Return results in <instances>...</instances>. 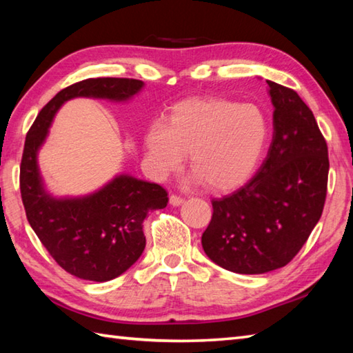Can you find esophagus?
Here are the masks:
<instances>
[{
    "mask_svg": "<svg viewBox=\"0 0 353 353\" xmlns=\"http://www.w3.org/2000/svg\"><path fill=\"white\" fill-rule=\"evenodd\" d=\"M183 201H185V199L181 197V196H174V194H171V196H170V205H172V206L182 205Z\"/></svg>",
    "mask_w": 353,
    "mask_h": 353,
    "instance_id": "1",
    "label": "esophagus"
}]
</instances>
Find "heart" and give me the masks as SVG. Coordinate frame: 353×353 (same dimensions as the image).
Here are the masks:
<instances>
[{"label":"heart","mask_w":353,"mask_h":353,"mask_svg":"<svg viewBox=\"0 0 353 353\" xmlns=\"http://www.w3.org/2000/svg\"><path fill=\"white\" fill-rule=\"evenodd\" d=\"M268 137L265 114L254 104L226 99L179 103L167 123H153L144 137L150 171L157 179L181 168L188 152L194 179L228 191L250 177Z\"/></svg>","instance_id":"heart-1"}]
</instances>
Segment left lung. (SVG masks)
Returning a JSON list of instances; mask_svg holds the SVG:
<instances>
[{
    "mask_svg": "<svg viewBox=\"0 0 353 353\" xmlns=\"http://www.w3.org/2000/svg\"><path fill=\"white\" fill-rule=\"evenodd\" d=\"M273 103V139L249 182L212 200L201 245L216 265L262 274L287 265L323 212L327 145L311 109L296 91L267 80Z\"/></svg>",
    "mask_w": 353,
    "mask_h": 353,
    "instance_id": "obj_1",
    "label": "left lung"
}]
</instances>
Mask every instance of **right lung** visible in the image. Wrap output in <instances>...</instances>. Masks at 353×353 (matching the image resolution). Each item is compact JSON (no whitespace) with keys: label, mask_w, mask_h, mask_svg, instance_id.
Listing matches in <instances>:
<instances>
[{"label":"right lung","mask_w":353,"mask_h":353,"mask_svg":"<svg viewBox=\"0 0 353 353\" xmlns=\"http://www.w3.org/2000/svg\"><path fill=\"white\" fill-rule=\"evenodd\" d=\"M142 86L144 81L134 79L81 80L52 97L27 133L19 171L27 220L52 259L80 279L106 282L130 268L145 249L142 221L150 211L167 206L168 194L161 185L121 174L89 196L56 199L43 188L37 152L65 101L76 97L125 101Z\"/></svg>","instance_id":"right-lung-1"}]
</instances>
